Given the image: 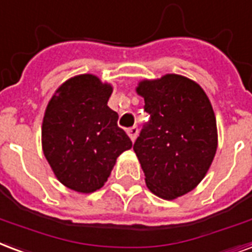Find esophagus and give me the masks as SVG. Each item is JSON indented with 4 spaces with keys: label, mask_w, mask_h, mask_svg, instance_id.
<instances>
[{
    "label": "esophagus",
    "mask_w": 252,
    "mask_h": 252,
    "mask_svg": "<svg viewBox=\"0 0 252 252\" xmlns=\"http://www.w3.org/2000/svg\"><path fill=\"white\" fill-rule=\"evenodd\" d=\"M127 134H128V137L131 138V141H134V139H135V138H137V135H138V127H137V126H133V127L127 128Z\"/></svg>",
    "instance_id": "esophagus-1"
}]
</instances>
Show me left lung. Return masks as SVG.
<instances>
[{
	"instance_id": "1",
	"label": "left lung",
	"mask_w": 252,
	"mask_h": 252,
	"mask_svg": "<svg viewBox=\"0 0 252 252\" xmlns=\"http://www.w3.org/2000/svg\"><path fill=\"white\" fill-rule=\"evenodd\" d=\"M150 114L134 151L155 195L174 199L205 178L217 151V121L198 83L177 74L142 81L137 89Z\"/></svg>"
}]
</instances>
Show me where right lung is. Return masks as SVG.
I'll list each match as a JSON object with an SVG mask.
<instances>
[{
    "label": "right lung",
    "mask_w": 252,
    "mask_h": 252,
    "mask_svg": "<svg viewBox=\"0 0 252 252\" xmlns=\"http://www.w3.org/2000/svg\"><path fill=\"white\" fill-rule=\"evenodd\" d=\"M113 88L95 75L66 81L47 105L42 147L56 177L78 192L101 189L115 159L133 143L107 106Z\"/></svg>",
    "instance_id": "obj_1"
}]
</instances>
